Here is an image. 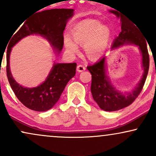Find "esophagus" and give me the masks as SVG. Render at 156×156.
<instances>
[{
  "label": "esophagus",
  "instance_id": "34e87169",
  "mask_svg": "<svg viewBox=\"0 0 156 156\" xmlns=\"http://www.w3.org/2000/svg\"><path fill=\"white\" fill-rule=\"evenodd\" d=\"M86 69V67H84L83 65H82V64H79V65L77 66V71L78 72H83V71H84Z\"/></svg>",
  "mask_w": 156,
  "mask_h": 156
}]
</instances>
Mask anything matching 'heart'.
Instances as JSON below:
<instances>
[{
	"label": "heart",
	"mask_w": 156,
	"mask_h": 156,
	"mask_svg": "<svg viewBox=\"0 0 156 156\" xmlns=\"http://www.w3.org/2000/svg\"><path fill=\"white\" fill-rule=\"evenodd\" d=\"M73 39L66 36L64 39V47L69 54H76L78 52V45H83L86 55L89 59H98L108 47L112 30L108 26L102 25L95 20L87 21L78 25L73 31Z\"/></svg>",
	"instance_id": "1"
}]
</instances>
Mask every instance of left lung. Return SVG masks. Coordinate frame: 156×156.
Wrapping results in <instances>:
<instances>
[{"label": "left lung", "instance_id": "1", "mask_svg": "<svg viewBox=\"0 0 156 156\" xmlns=\"http://www.w3.org/2000/svg\"><path fill=\"white\" fill-rule=\"evenodd\" d=\"M111 12L114 13L112 11ZM116 15L120 17L122 31L119 36L114 39L112 50H115L125 44L138 46L141 54V64L144 73L140 81L131 92H122L111 83L110 78L107 75L105 56L102 57L93 65L87 67L92 74L91 92L93 99L100 108L106 112H114L125 108L135 101L145 83L150 65V57L146 40L140 29H138L137 26L127 17L117 14Z\"/></svg>", "mask_w": 156, "mask_h": 156}]
</instances>
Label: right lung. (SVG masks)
I'll return each mask as SVG.
<instances>
[{
    "label": "right lung",
    "mask_w": 156,
    "mask_h": 156,
    "mask_svg": "<svg viewBox=\"0 0 156 156\" xmlns=\"http://www.w3.org/2000/svg\"><path fill=\"white\" fill-rule=\"evenodd\" d=\"M74 9H53L37 12L14 31L9 41L6 53V75L16 97L25 106L37 112L49 110L59 100L66 85L75 76L76 63H55L43 83L33 88L23 87L14 79L10 70L9 58L12 48L20 40L30 35H39L48 41L51 47L59 53L64 44L63 33Z\"/></svg>",
    "instance_id": "1"
}]
</instances>
